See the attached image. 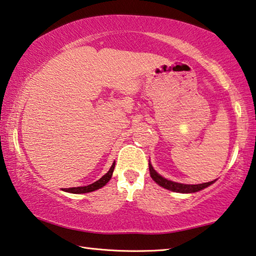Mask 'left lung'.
<instances>
[{"label": "left lung", "mask_w": 256, "mask_h": 256, "mask_svg": "<svg viewBox=\"0 0 256 256\" xmlns=\"http://www.w3.org/2000/svg\"><path fill=\"white\" fill-rule=\"evenodd\" d=\"M150 177L152 178L156 184H158L160 186H162L163 188H166L169 190H172V192H177V193H196L199 192V190H204L208 186H210L212 184L216 182L212 180L208 182H204V184H196V185H190V184H182V182H176L172 180H169L164 177H162L161 174L156 172V170H154V168L150 163Z\"/></svg>", "instance_id": "8db88e82"}]
</instances>
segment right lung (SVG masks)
I'll use <instances>...</instances> for the list:
<instances>
[{
    "label": "right lung",
    "mask_w": 256,
    "mask_h": 256,
    "mask_svg": "<svg viewBox=\"0 0 256 256\" xmlns=\"http://www.w3.org/2000/svg\"><path fill=\"white\" fill-rule=\"evenodd\" d=\"M114 169H115V162L112 163V166H110V169L108 172H106L104 177H101L98 180H96L93 184H90L87 186H80V188H66L64 190L68 193H74V194H82V193H90L93 192V190H96L98 188H104V186L108 182L110 179H112Z\"/></svg>",
    "instance_id": "1"
}]
</instances>
